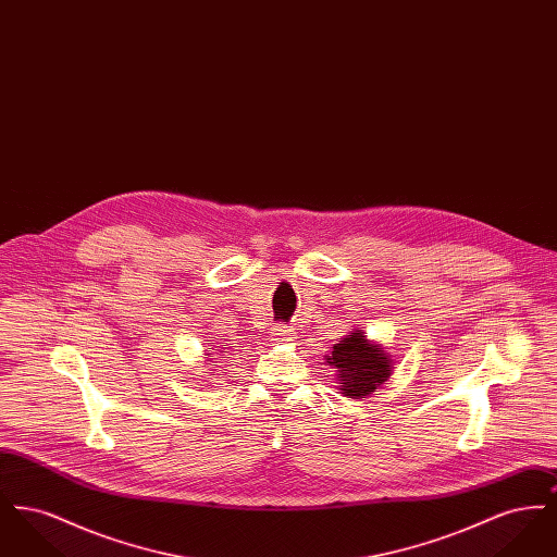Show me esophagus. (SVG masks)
I'll list each match as a JSON object with an SVG mask.
<instances>
[{
  "mask_svg": "<svg viewBox=\"0 0 557 557\" xmlns=\"http://www.w3.org/2000/svg\"><path fill=\"white\" fill-rule=\"evenodd\" d=\"M273 336L280 343H290L292 338H294V330H292L290 325H277V327H273Z\"/></svg>",
  "mask_w": 557,
  "mask_h": 557,
  "instance_id": "esophagus-1",
  "label": "esophagus"
}]
</instances>
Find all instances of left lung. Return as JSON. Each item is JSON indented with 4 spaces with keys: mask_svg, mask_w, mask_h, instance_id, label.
<instances>
[{
    "mask_svg": "<svg viewBox=\"0 0 557 557\" xmlns=\"http://www.w3.org/2000/svg\"><path fill=\"white\" fill-rule=\"evenodd\" d=\"M327 363L336 370L341 393L348 398L370 397L393 373L391 355L368 341L363 330L341 338L327 355Z\"/></svg>",
    "mask_w": 557,
    "mask_h": 557,
    "instance_id": "8db88e82",
    "label": "left lung"
}]
</instances>
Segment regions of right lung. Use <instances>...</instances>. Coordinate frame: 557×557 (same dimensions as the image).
<instances>
[{
	"label": "right lung",
	"mask_w": 557,
	"mask_h": 557,
	"mask_svg": "<svg viewBox=\"0 0 557 557\" xmlns=\"http://www.w3.org/2000/svg\"><path fill=\"white\" fill-rule=\"evenodd\" d=\"M214 350H219V352H225V350H221V348H214ZM209 355H212V352H209ZM214 375V373H212Z\"/></svg>",
	"instance_id": "obj_1"
}]
</instances>
